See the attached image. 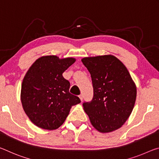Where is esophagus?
I'll return each instance as SVG.
<instances>
[{
    "label": "esophagus",
    "instance_id": "esophagus-1",
    "mask_svg": "<svg viewBox=\"0 0 159 159\" xmlns=\"http://www.w3.org/2000/svg\"><path fill=\"white\" fill-rule=\"evenodd\" d=\"M79 97H80V100H81V101L83 100V95H82V94H80V95L79 96Z\"/></svg>",
    "mask_w": 159,
    "mask_h": 159
}]
</instances>
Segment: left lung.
Listing matches in <instances>:
<instances>
[{"instance_id": "obj_1", "label": "left lung", "mask_w": 159, "mask_h": 159, "mask_svg": "<svg viewBox=\"0 0 159 159\" xmlns=\"http://www.w3.org/2000/svg\"><path fill=\"white\" fill-rule=\"evenodd\" d=\"M92 80L93 97L83 103L91 123L103 133L118 129L134 108L136 86L123 62L111 55L82 59Z\"/></svg>"}]
</instances>
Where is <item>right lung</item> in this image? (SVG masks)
Returning <instances> with one entry per match:
<instances>
[{
  "mask_svg": "<svg viewBox=\"0 0 159 159\" xmlns=\"http://www.w3.org/2000/svg\"><path fill=\"white\" fill-rule=\"evenodd\" d=\"M75 62L73 58L41 57L34 62L23 79L21 101L32 123L45 129L62 125L72 106L81 102L69 92L70 84L62 73Z\"/></svg>",
  "mask_w": 159,
  "mask_h": 159,
  "instance_id": "1",
  "label": "right lung"
}]
</instances>
